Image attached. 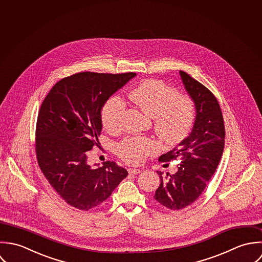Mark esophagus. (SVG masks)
<instances>
[{
    "label": "esophagus",
    "mask_w": 262,
    "mask_h": 262,
    "mask_svg": "<svg viewBox=\"0 0 262 262\" xmlns=\"http://www.w3.org/2000/svg\"><path fill=\"white\" fill-rule=\"evenodd\" d=\"M128 172L130 174H134V175H137V174H140L142 172L141 169H138V168H129L128 169Z\"/></svg>",
    "instance_id": "obj_1"
}]
</instances>
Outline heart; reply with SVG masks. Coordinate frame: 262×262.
Wrapping results in <instances>:
<instances>
[{
  "label": "heart",
  "instance_id": "obj_1",
  "mask_svg": "<svg viewBox=\"0 0 262 262\" xmlns=\"http://www.w3.org/2000/svg\"><path fill=\"white\" fill-rule=\"evenodd\" d=\"M128 98L143 112L152 116L158 135L168 144H177L184 140L192 128L195 108L191 98L178 95L175 88L159 80H146L128 93ZM125 100L119 95L111 96L105 103L101 118L109 130L120 125ZM158 143L145 137H128L116 146V153L125 162L140 164L156 152Z\"/></svg>",
  "mask_w": 262,
  "mask_h": 262
}]
</instances>
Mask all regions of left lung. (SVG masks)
Returning a JSON list of instances; mask_svg holds the SVG:
<instances>
[{
    "instance_id": "8db88e82",
    "label": "left lung",
    "mask_w": 262,
    "mask_h": 262,
    "mask_svg": "<svg viewBox=\"0 0 262 262\" xmlns=\"http://www.w3.org/2000/svg\"><path fill=\"white\" fill-rule=\"evenodd\" d=\"M185 90L195 106V120L189 136L178 147L159 158L178 160L175 174L157 171L161 178L154 199L164 208L184 209L203 193L220 163L225 145V125L221 107L207 87L183 71L179 72Z\"/></svg>"
}]
</instances>
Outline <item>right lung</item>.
I'll return each mask as SVG.
<instances>
[{
  "label": "right lung",
  "instance_id": "right-lung-1",
  "mask_svg": "<svg viewBox=\"0 0 262 262\" xmlns=\"http://www.w3.org/2000/svg\"><path fill=\"white\" fill-rule=\"evenodd\" d=\"M136 73L82 72L58 81L43 100L36 122L35 152L46 178L70 206H100L127 176L115 162L91 167L88 151L102 130L101 109Z\"/></svg>",
  "mask_w": 262,
  "mask_h": 262
}]
</instances>
